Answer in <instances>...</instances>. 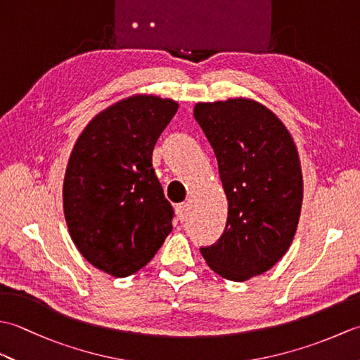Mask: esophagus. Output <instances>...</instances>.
Here are the masks:
<instances>
[{
    "label": "esophagus",
    "mask_w": 360,
    "mask_h": 360,
    "mask_svg": "<svg viewBox=\"0 0 360 360\" xmlns=\"http://www.w3.org/2000/svg\"><path fill=\"white\" fill-rule=\"evenodd\" d=\"M188 212H190V207H188L187 202H182V204L176 205V215H178V218L181 221H186L187 219Z\"/></svg>",
    "instance_id": "obj_1"
}]
</instances>
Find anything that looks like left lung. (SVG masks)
I'll use <instances>...</instances> for the list:
<instances>
[{
	"instance_id": "8db88e82",
	"label": "left lung",
	"mask_w": 360,
	"mask_h": 360,
	"mask_svg": "<svg viewBox=\"0 0 360 360\" xmlns=\"http://www.w3.org/2000/svg\"><path fill=\"white\" fill-rule=\"evenodd\" d=\"M193 116L215 151L229 205L223 235L201 254L221 277L246 281L269 271L294 240L300 158L285 124L254 98L200 102Z\"/></svg>"
}]
</instances>
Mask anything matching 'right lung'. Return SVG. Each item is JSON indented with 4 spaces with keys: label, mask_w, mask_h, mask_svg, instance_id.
<instances>
[{
    "label": "right lung",
    "mask_w": 360,
    "mask_h": 360,
    "mask_svg": "<svg viewBox=\"0 0 360 360\" xmlns=\"http://www.w3.org/2000/svg\"><path fill=\"white\" fill-rule=\"evenodd\" d=\"M178 108L153 94L122 98L89 122L68 160V231L80 254L112 277L142 269L173 229L151 155Z\"/></svg>",
    "instance_id": "add662e5"
}]
</instances>
